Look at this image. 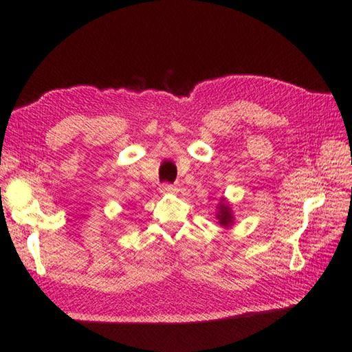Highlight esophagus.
Instances as JSON below:
<instances>
[{"label": "esophagus", "instance_id": "1", "mask_svg": "<svg viewBox=\"0 0 352 352\" xmlns=\"http://www.w3.org/2000/svg\"><path fill=\"white\" fill-rule=\"evenodd\" d=\"M178 189L175 184H169V183H164L160 186V192L162 193H175Z\"/></svg>", "mask_w": 352, "mask_h": 352}]
</instances>
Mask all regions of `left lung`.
I'll list each match as a JSON object with an SVG mask.
<instances>
[{"mask_svg": "<svg viewBox=\"0 0 352 352\" xmlns=\"http://www.w3.org/2000/svg\"><path fill=\"white\" fill-rule=\"evenodd\" d=\"M216 218L219 219V223L222 227L227 228V227L233 226L234 218H233V213H231L230 206L227 204L226 198H222V201H221V204L218 207V213H216Z\"/></svg>", "mask_w": 352, "mask_h": 352, "instance_id": "1", "label": "left lung"}]
</instances>
